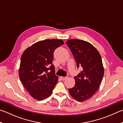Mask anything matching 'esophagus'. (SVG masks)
<instances>
[{"mask_svg":"<svg viewBox=\"0 0 123 123\" xmlns=\"http://www.w3.org/2000/svg\"><path fill=\"white\" fill-rule=\"evenodd\" d=\"M68 78V77H61V79L63 80V81H64V80H66V79H67Z\"/></svg>","mask_w":123,"mask_h":123,"instance_id":"1","label":"esophagus"}]
</instances>
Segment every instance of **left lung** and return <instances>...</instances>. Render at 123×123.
Masks as SVG:
<instances>
[{
	"label": "left lung",
	"instance_id": "1",
	"mask_svg": "<svg viewBox=\"0 0 123 123\" xmlns=\"http://www.w3.org/2000/svg\"><path fill=\"white\" fill-rule=\"evenodd\" d=\"M76 62L77 68L83 70L75 76V85L69 89L71 96L83 102L92 96L98 90L104 75V68L99 53L92 44L79 39L66 42Z\"/></svg>",
	"mask_w": 123,
	"mask_h": 123
}]
</instances>
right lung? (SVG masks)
Wrapping results in <instances>:
<instances>
[{
  "label": "right lung",
  "mask_w": 123,
  "mask_h": 123,
  "mask_svg": "<svg viewBox=\"0 0 123 123\" xmlns=\"http://www.w3.org/2000/svg\"><path fill=\"white\" fill-rule=\"evenodd\" d=\"M64 43L61 39L42 40L27 48L22 55L19 78L34 99L42 100L52 94L59 79L52 64L53 54Z\"/></svg>",
  "instance_id": "add662e5"
}]
</instances>
